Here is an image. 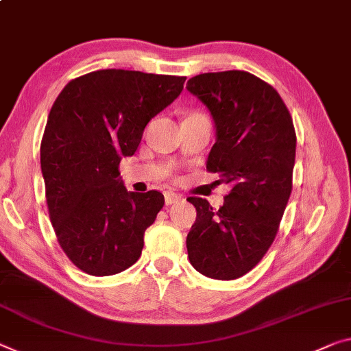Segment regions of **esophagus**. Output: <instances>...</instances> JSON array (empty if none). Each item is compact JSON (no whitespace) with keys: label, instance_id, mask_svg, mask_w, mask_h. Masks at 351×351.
I'll use <instances>...</instances> for the list:
<instances>
[{"label":"esophagus","instance_id":"1","mask_svg":"<svg viewBox=\"0 0 351 351\" xmlns=\"http://www.w3.org/2000/svg\"><path fill=\"white\" fill-rule=\"evenodd\" d=\"M183 201V196L179 193H174V191H166L165 193V202L168 204V206H172V204H177Z\"/></svg>","mask_w":351,"mask_h":351}]
</instances>
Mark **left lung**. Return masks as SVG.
<instances>
[{
  "label": "left lung",
  "mask_w": 351,
  "mask_h": 351,
  "mask_svg": "<svg viewBox=\"0 0 351 351\" xmlns=\"http://www.w3.org/2000/svg\"><path fill=\"white\" fill-rule=\"evenodd\" d=\"M186 89L212 112L217 143L207 171L230 183L224 206L191 196V265L219 281L241 278L267 254L292 193L296 133L278 90L243 70L201 73Z\"/></svg>",
  "instance_id": "1"
}]
</instances>
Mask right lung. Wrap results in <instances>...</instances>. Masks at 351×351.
I'll list each match as a JSON object with an SVG mask.
<instances>
[{
    "label": "right lung",
    "instance_id": "1",
    "mask_svg": "<svg viewBox=\"0 0 351 351\" xmlns=\"http://www.w3.org/2000/svg\"><path fill=\"white\" fill-rule=\"evenodd\" d=\"M185 77L105 69L66 84L40 143L48 215L59 246L90 276H111L141 256L144 232L165 206L157 190L128 193L119 179L149 121Z\"/></svg>",
    "mask_w": 351,
    "mask_h": 351
}]
</instances>
